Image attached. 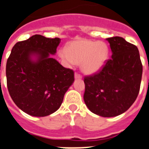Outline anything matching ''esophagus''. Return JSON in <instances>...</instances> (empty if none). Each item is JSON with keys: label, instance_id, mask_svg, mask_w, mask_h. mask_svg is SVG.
Returning a JSON list of instances; mask_svg holds the SVG:
<instances>
[{"label": "esophagus", "instance_id": "obj_1", "mask_svg": "<svg viewBox=\"0 0 149 149\" xmlns=\"http://www.w3.org/2000/svg\"><path fill=\"white\" fill-rule=\"evenodd\" d=\"M74 77H75V79H81V78H82V76H81L80 74L77 73V72H76V73L74 74Z\"/></svg>", "mask_w": 149, "mask_h": 149}]
</instances>
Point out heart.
<instances>
[{"label": "heart", "instance_id": "1", "mask_svg": "<svg viewBox=\"0 0 149 149\" xmlns=\"http://www.w3.org/2000/svg\"><path fill=\"white\" fill-rule=\"evenodd\" d=\"M60 56L71 63L81 64L84 73L93 74L103 68L109 59V49L105 42L81 39L72 42Z\"/></svg>", "mask_w": 149, "mask_h": 149}]
</instances>
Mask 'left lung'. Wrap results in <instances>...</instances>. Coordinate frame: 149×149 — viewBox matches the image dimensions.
Wrapping results in <instances>:
<instances>
[{
	"label": "left lung",
	"instance_id": "8db88e82",
	"mask_svg": "<svg viewBox=\"0 0 149 149\" xmlns=\"http://www.w3.org/2000/svg\"><path fill=\"white\" fill-rule=\"evenodd\" d=\"M106 40L112 52L111 59L99 72L85 76L84 100L93 113L110 118L125 112L136 100L142 65L136 46L121 37Z\"/></svg>",
	"mask_w": 149,
	"mask_h": 149
}]
</instances>
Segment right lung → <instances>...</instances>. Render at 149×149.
Returning a JSON list of instances; mask_svg holds the SVG:
<instances>
[{
  "mask_svg": "<svg viewBox=\"0 0 149 149\" xmlns=\"http://www.w3.org/2000/svg\"><path fill=\"white\" fill-rule=\"evenodd\" d=\"M60 41L59 38L35 35L17 42L11 50L6 65L9 93L29 115L44 117L57 111L74 81L73 70L49 56L55 54Z\"/></svg>",
  "mask_w": 149,
  "mask_h": 149,
  "instance_id": "add662e5",
  "label": "right lung"
}]
</instances>
